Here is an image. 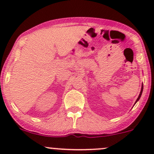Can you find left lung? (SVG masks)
I'll use <instances>...</instances> for the list:
<instances>
[{
  "instance_id": "8db88e82",
  "label": "left lung",
  "mask_w": 154,
  "mask_h": 154,
  "mask_svg": "<svg viewBox=\"0 0 154 154\" xmlns=\"http://www.w3.org/2000/svg\"><path fill=\"white\" fill-rule=\"evenodd\" d=\"M143 84H142V87H141V90H140V94H139V95H138V98H137V100H136L135 104L136 103H137V102L138 101V100H140V98L141 95H142V93H143ZM135 104H134V106H135Z\"/></svg>"
}]
</instances>
